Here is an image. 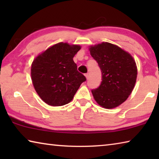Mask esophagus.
<instances>
[{"instance_id":"esophagus-1","label":"esophagus","mask_w":159,"mask_h":159,"mask_svg":"<svg viewBox=\"0 0 159 159\" xmlns=\"http://www.w3.org/2000/svg\"><path fill=\"white\" fill-rule=\"evenodd\" d=\"M85 78H86V79H88V76H89V74H88V73L85 74Z\"/></svg>"}]
</instances>
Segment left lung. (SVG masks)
<instances>
[{
    "label": "left lung",
    "instance_id": "obj_1",
    "mask_svg": "<svg viewBox=\"0 0 159 159\" xmlns=\"http://www.w3.org/2000/svg\"><path fill=\"white\" fill-rule=\"evenodd\" d=\"M89 50L102 74L101 85L92 90L93 98L103 108H116L133 90L138 76L135 61L130 53L108 42L90 45Z\"/></svg>",
    "mask_w": 159,
    "mask_h": 159
}]
</instances>
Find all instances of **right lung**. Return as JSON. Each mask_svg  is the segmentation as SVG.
Listing matches in <instances>:
<instances>
[{
	"label": "right lung",
	"instance_id": "obj_1",
	"mask_svg": "<svg viewBox=\"0 0 159 159\" xmlns=\"http://www.w3.org/2000/svg\"><path fill=\"white\" fill-rule=\"evenodd\" d=\"M81 47L58 43L39 54L31 64L34 89L45 103L59 107L69 103L85 77L77 71L73 58Z\"/></svg>",
	"mask_w": 159,
	"mask_h": 159
}]
</instances>
